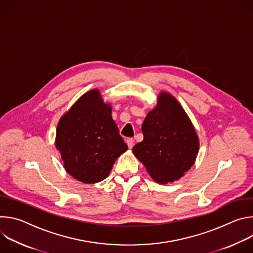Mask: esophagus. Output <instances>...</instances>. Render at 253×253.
I'll list each match as a JSON object with an SVG mask.
<instances>
[{"label":"esophagus","instance_id":"obj_1","mask_svg":"<svg viewBox=\"0 0 253 253\" xmlns=\"http://www.w3.org/2000/svg\"><path fill=\"white\" fill-rule=\"evenodd\" d=\"M126 142H127V145L129 148H132L134 146V139L133 138H128Z\"/></svg>","mask_w":253,"mask_h":253}]
</instances>
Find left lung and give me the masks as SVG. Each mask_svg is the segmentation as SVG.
Returning <instances> with one entry per match:
<instances>
[{
    "instance_id": "8db88e82",
    "label": "left lung",
    "mask_w": 253,
    "mask_h": 253,
    "mask_svg": "<svg viewBox=\"0 0 253 253\" xmlns=\"http://www.w3.org/2000/svg\"><path fill=\"white\" fill-rule=\"evenodd\" d=\"M142 132L144 139L133 147V153L156 182H172L193 165L198 137L183 108L171 95L160 94L157 107L144 120Z\"/></svg>"
}]
</instances>
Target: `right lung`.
Masks as SVG:
<instances>
[{"instance_id":"obj_1","label":"right lung","mask_w":253,"mask_h":253,"mask_svg":"<svg viewBox=\"0 0 253 253\" xmlns=\"http://www.w3.org/2000/svg\"><path fill=\"white\" fill-rule=\"evenodd\" d=\"M56 147L66 171L87 184L109 175L116 159L128 146L97 90L84 94L60 120Z\"/></svg>"}]
</instances>
